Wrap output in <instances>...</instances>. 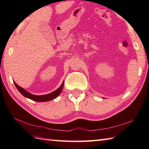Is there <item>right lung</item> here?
Instances as JSON below:
<instances>
[{
  "mask_svg": "<svg viewBox=\"0 0 149 149\" xmlns=\"http://www.w3.org/2000/svg\"><path fill=\"white\" fill-rule=\"evenodd\" d=\"M13 82L16 88H17V90L19 91V92H20L22 95L24 96L25 97L28 98V99L33 100L34 101H36V102H47V101H50L51 100L54 99L55 98L58 97L59 95L61 93V91L63 90V86H64V82H63L62 84L60 86V87H59L56 90L52 91V93H50L49 94H46V95H33L32 93L28 92L27 91L24 89V88H22L20 86H18V85L16 83L15 81Z\"/></svg>",
  "mask_w": 149,
  "mask_h": 149,
  "instance_id": "1",
  "label": "right lung"
}]
</instances>
